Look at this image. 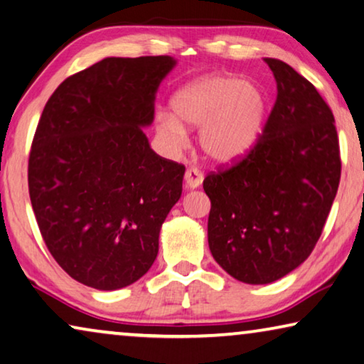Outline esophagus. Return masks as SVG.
<instances>
[{
	"instance_id": "1",
	"label": "esophagus",
	"mask_w": 364,
	"mask_h": 364,
	"mask_svg": "<svg viewBox=\"0 0 364 364\" xmlns=\"http://www.w3.org/2000/svg\"><path fill=\"white\" fill-rule=\"evenodd\" d=\"M184 180H186V186L188 189H194V188H199L200 183L204 180V175L203 171L198 170V168H188L186 170V175H184Z\"/></svg>"
}]
</instances>
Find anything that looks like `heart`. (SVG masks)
I'll use <instances>...</instances> for the list:
<instances>
[{"label": "heart", "instance_id": "b5f03b06", "mask_svg": "<svg viewBox=\"0 0 364 364\" xmlns=\"http://www.w3.org/2000/svg\"><path fill=\"white\" fill-rule=\"evenodd\" d=\"M267 107V96L257 83L234 75H205L171 96V114L156 112L155 129L166 149L178 151L188 142L184 127H199L204 155L227 165L240 160L257 144Z\"/></svg>", "mask_w": 364, "mask_h": 364}]
</instances>
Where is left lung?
<instances>
[{
    "label": "left lung",
    "mask_w": 364,
    "mask_h": 364,
    "mask_svg": "<svg viewBox=\"0 0 364 364\" xmlns=\"http://www.w3.org/2000/svg\"><path fill=\"white\" fill-rule=\"evenodd\" d=\"M278 96L263 134L230 168L205 176L210 253L230 276L268 284L307 259L337 196L341 161L323 97L289 65L264 58Z\"/></svg>",
    "instance_id": "1"
}]
</instances>
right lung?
Returning a JSON list of instances; mask_svg holds the SVG:
<instances>
[{
  "instance_id": "obj_1",
  "label": "right lung",
  "mask_w": 364,
  "mask_h": 364,
  "mask_svg": "<svg viewBox=\"0 0 364 364\" xmlns=\"http://www.w3.org/2000/svg\"><path fill=\"white\" fill-rule=\"evenodd\" d=\"M176 60L107 57L68 77L43 107L27 168L43 242L63 271L100 291L142 278L181 198L184 166L150 149L156 90Z\"/></svg>"
}]
</instances>
